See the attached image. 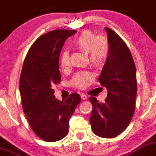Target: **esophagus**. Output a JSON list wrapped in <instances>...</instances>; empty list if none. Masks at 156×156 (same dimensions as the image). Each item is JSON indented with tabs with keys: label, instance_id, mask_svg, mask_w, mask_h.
<instances>
[{
	"label": "esophagus",
	"instance_id": "esophagus-1",
	"mask_svg": "<svg viewBox=\"0 0 156 156\" xmlns=\"http://www.w3.org/2000/svg\"><path fill=\"white\" fill-rule=\"evenodd\" d=\"M80 96H81V98L83 100H86V99H87V98H88V96L86 95V94H82L81 95H80Z\"/></svg>",
	"mask_w": 156,
	"mask_h": 156
}]
</instances>
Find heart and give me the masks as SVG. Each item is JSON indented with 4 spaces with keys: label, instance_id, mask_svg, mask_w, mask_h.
Masks as SVG:
<instances>
[{
    "label": "heart",
    "instance_id": "obj_1",
    "mask_svg": "<svg viewBox=\"0 0 156 156\" xmlns=\"http://www.w3.org/2000/svg\"><path fill=\"white\" fill-rule=\"evenodd\" d=\"M73 46L78 50L88 52L89 62L94 68L100 69L105 66L109 55L110 46L105 37L98 36L92 31L86 30L75 37L72 41ZM70 55L64 51L61 55V67L66 70L70 66ZM91 78V74L87 71H80L75 74L71 80V85L78 88H83Z\"/></svg>",
    "mask_w": 156,
    "mask_h": 156
}]
</instances>
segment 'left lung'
<instances>
[{"label":"left lung","instance_id":"left-lung-1","mask_svg":"<svg viewBox=\"0 0 156 156\" xmlns=\"http://www.w3.org/2000/svg\"><path fill=\"white\" fill-rule=\"evenodd\" d=\"M110 50L98 78L108 90L104 103L90 96V123L94 133L104 138L115 137L128 127L135 109L137 78L129 47L115 31L105 27Z\"/></svg>","mask_w":156,"mask_h":156}]
</instances>
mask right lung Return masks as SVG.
Masks as SVG:
<instances>
[{"instance_id":"right-lung-1","label":"right lung","mask_w":156,"mask_h":156,"mask_svg":"<svg viewBox=\"0 0 156 156\" xmlns=\"http://www.w3.org/2000/svg\"><path fill=\"white\" fill-rule=\"evenodd\" d=\"M76 32L57 29L42 35L23 61L19 80L23 110L31 129L46 142L58 141L68 135L69 119L80 102L76 93L62 101L54 95V88L61 80V50L66 39Z\"/></svg>"}]
</instances>
